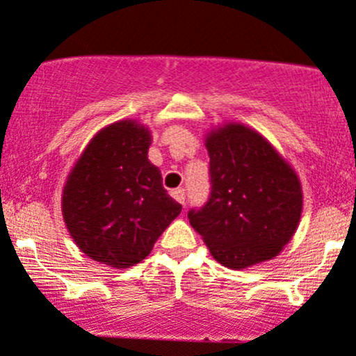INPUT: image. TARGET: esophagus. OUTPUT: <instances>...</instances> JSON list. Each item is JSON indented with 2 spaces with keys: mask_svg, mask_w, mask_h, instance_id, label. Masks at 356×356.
Listing matches in <instances>:
<instances>
[{
  "mask_svg": "<svg viewBox=\"0 0 356 356\" xmlns=\"http://www.w3.org/2000/svg\"><path fill=\"white\" fill-rule=\"evenodd\" d=\"M171 195H173L175 200H178L179 204H185V190L183 188H177L171 192Z\"/></svg>",
  "mask_w": 356,
  "mask_h": 356,
  "instance_id": "1",
  "label": "esophagus"
}]
</instances>
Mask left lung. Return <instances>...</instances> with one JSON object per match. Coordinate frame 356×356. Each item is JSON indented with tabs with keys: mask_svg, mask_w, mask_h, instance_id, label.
I'll use <instances>...</instances> for the list:
<instances>
[{
	"mask_svg": "<svg viewBox=\"0 0 356 356\" xmlns=\"http://www.w3.org/2000/svg\"><path fill=\"white\" fill-rule=\"evenodd\" d=\"M211 193L188 220L211 254L242 270L272 259L293 238L302 211L296 171L254 129L228 122L206 136Z\"/></svg>",
	"mask_w": 356,
	"mask_h": 356,
	"instance_id": "obj_1",
	"label": "left lung"
}]
</instances>
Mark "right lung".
<instances>
[{
	"instance_id": "1",
	"label": "right lung",
	"mask_w": 356,
	"mask_h": 356,
	"mask_svg": "<svg viewBox=\"0 0 356 356\" xmlns=\"http://www.w3.org/2000/svg\"><path fill=\"white\" fill-rule=\"evenodd\" d=\"M149 128L124 119L100 129L67 177L62 214L77 248L112 268H129L152 251L181 204L168 195L149 161Z\"/></svg>"
}]
</instances>
